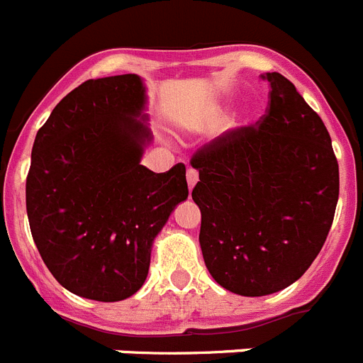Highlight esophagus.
<instances>
[{
    "label": "esophagus",
    "mask_w": 363,
    "mask_h": 363,
    "mask_svg": "<svg viewBox=\"0 0 363 363\" xmlns=\"http://www.w3.org/2000/svg\"><path fill=\"white\" fill-rule=\"evenodd\" d=\"M196 182H198V172L194 169H191V167H189V169H187V185H189V189H193L194 185H196Z\"/></svg>",
    "instance_id": "esophagus-1"
}]
</instances>
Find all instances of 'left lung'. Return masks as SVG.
Segmentation results:
<instances>
[{
    "label": "left lung",
    "instance_id": "8db88e82",
    "mask_svg": "<svg viewBox=\"0 0 363 363\" xmlns=\"http://www.w3.org/2000/svg\"><path fill=\"white\" fill-rule=\"evenodd\" d=\"M259 126L194 154L200 247L220 286L246 297L279 292L314 262L333 225L340 170L321 117L281 73H266Z\"/></svg>",
    "mask_w": 363,
    "mask_h": 363
}]
</instances>
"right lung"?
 Returning a JSON list of instances; mask_svg holds the SVG:
<instances>
[{
	"label": "right lung",
	"mask_w": 363,
	"mask_h": 363,
	"mask_svg": "<svg viewBox=\"0 0 363 363\" xmlns=\"http://www.w3.org/2000/svg\"><path fill=\"white\" fill-rule=\"evenodd\" d=\"M147 86L139 75L86 80L38 130L26 200L30 233L62 286L123 301L143 286L154 238L187 200L185 165L152 172Z\"/></svg>",
	"instance_id": "add662e5"
}]
</instances>
